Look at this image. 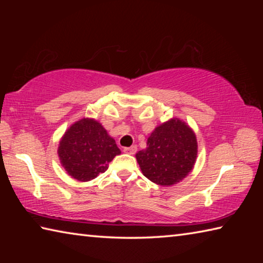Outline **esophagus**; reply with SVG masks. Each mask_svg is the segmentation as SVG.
I'll use <instances>...</instances> for the list:
<instances>
[{
  "label": "esophagus",
  "mask_w": 263,
  "mask_h": 263,
  "mask_svg": "<svg viewBox=\"0 0 263 263\" xmlns=\"http://www.w3.org/2000/svg\"><path fill=\"white\" fill-rule=\"evenodd\" d=\"M124 152L127 154H135L137 152V146L133 145V146H131V147H125L124 148Z\"/></svg>",
  "instance_id": "esophagus-1"
}]
</instances>
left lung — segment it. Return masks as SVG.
<instances>
[{"label":"left lung","instance_id":"8db88e82","mask_svg":"<svg viewBox=\"0 0 263 263\" xmlns=\"http://www.w3.org/2000/svg\"><path fill=\"white\" fill-rule=\"evenodd\" d=\"M136 158L149 181L163 186L173 185L193 171L197 140L184 122L173 118L155 127L147 139V147L139 151Z\"/></svg>","mask_w":263,"mask_h":263}]
</instances>
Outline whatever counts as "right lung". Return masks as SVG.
Segmentation results:
<instances>
[{"label":"right lung","instance_id":"1","mask_svg":"<svg viewBox=\"0 0 263 263\" xmlns=\"http://www.w3.org/2000/svg\"><path fill=\"white\" fill-rule=\"evenodd\" d=\"M58 154L69 176L87 182L104 173L109 162L121 154V149L101 123L82 118L65 132Z\"/></svg>","mask_w":263,"mask_h":263}]
</instances>
